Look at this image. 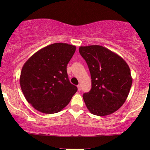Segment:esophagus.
<instances>
[{
    "mask_svg": "<svg viewBox=\"0 0 150 150\" xmlns=\"http://www.w3.org/2000/svg\"><path fill=\"white\" fill-rule=\"evenodd\" d=\"M77 87H78V90H79V91H81V85H77Z\"/></svg>",
    "mask_w": 150,
    "mask_h": 150,
    "instance_id": "34e87169",
    "label": "esophagus"
}]
</instances>
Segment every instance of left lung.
I'll return each instance as SVG.
<instances>
[{"label":"left lung","instance_id":"1","mask_svg":"<svg viewBox=\"0 0 150 150\" xmlns=\"http://www.w3.org/2000/svg\"><path fill=\"white\" fill-rule=\"evenodd\" d=\"M91 78V89L83 94L87 109L95 115L113 113L128 98L132 83L130 69L125 60L99 45L80 46Z\"/></svg>","mask_w":150,"mask_h":150}]
</instances>
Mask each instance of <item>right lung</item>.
<instances>
[{"label":"right lung","instance_id":"1","mask_svg":"<svg viewBox=\"0 0 150 150\" xmlns=\"http://www.w3.org/2000/svg\"><path fill=\"white\" fill-rule=\"evenodd\" d=\"M75 51L73 45L54 43L40 49L24 64L20 87L27 102L38 111H61L77 91L67 73V65Z\"/></svg>","mask_w":150,"mask_h":150}]
</instances>
